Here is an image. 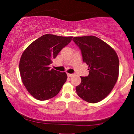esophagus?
Listing matches in <instances>:
<instances>
[{"mask_svg":"<svg viewBox=\"0 0 134 134\" xmlns=\"http://www.w3.org/2000/svg\"><path fill=\"white\" fill-rule=\"evenodd\" d=\"M67 75L68 77H71L72 76H74V74H67Z\"/></svg>","mask_w":134,"mask_h":134,"instance_id":"34e87169","label":"esophagus"}]
</instances>
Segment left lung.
Masks as SVG:
<instances>
[{
  "instance_id": "obj_1",
  "label": "left lung",
  "mask_w": 134,
  "mask_h": 134,
  "mask_svg": "<svg viewBox=\"0 0 134 134\" xmlns=\"http://www.w3.org/2000/svg\"><path fill=\"white\" fill-rule=\"evenodd\" d=\"M73 41L81 49L89 70L87 76H81L77 94L88 102H99L109 94L118 80V55L109 44L94 36L74 37Z\"/></svg>"
}]
</instances>
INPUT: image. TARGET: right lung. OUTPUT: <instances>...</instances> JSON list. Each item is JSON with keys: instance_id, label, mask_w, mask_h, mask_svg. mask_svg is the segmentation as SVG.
I'll return each mask as SVG.
<instances>
[{"instance_id": "add662e5", "label": "right lung", "mask_w": 134, "mask_h": 134, "mask_svg": "<svg viewBox=\"0 0 134 134\" xmlns=\"http://www.w3.org/2000/svg\"><path fill=\"white\" fill-rule=\"evenodd\" d=\"M72 37L44 35L30 44L23 52L19 62L21 79L35 98L45 100L55 97L66 81L65 72L50 69L49 65Z\"/></svg>"}]
</instances>
